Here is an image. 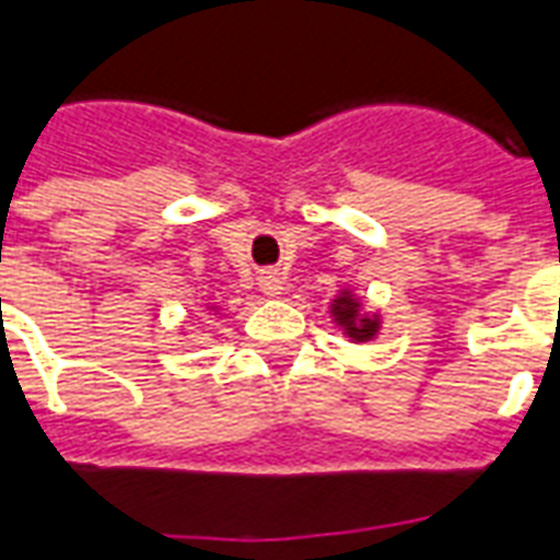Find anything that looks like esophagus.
<instances>
[{
    "mask_svg": "<svg viewBox=\"0 0 560 560\" xmlns=\"http://www.w3.org/2000/svg\"><path fill=\"white\" fill-rule=\"evenodd\" d=\"M257 284H260V291L264 293L276 296V293H281V288H284V279H281V272H264V276L257 279Z\"/></svg>",
    "mask_w": 560,
    "mask_h": 560,
    "instance_id": "1",
    "label": "esophagus"
}]
</instances>
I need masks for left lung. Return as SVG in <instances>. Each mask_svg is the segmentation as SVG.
I'll return each instance as SVG.
<instances>
[{"label":"left lung","mask_w":560,"mask_h":560,"mask_svg":"<svg viewBox=\"0 0 560 560\" xmlns=\"http://www.w3.org/2000/svg\"><path fill=\"white\" fill-rule=\"evenodd\" d=\"M336 320L345 324L348 332H351L357 341L372 339L377 329L375 320H360V317H357V303H353L351 296H341V300H336Z\"/></svg>","instance_id":"obj_1"}]
</instances>
